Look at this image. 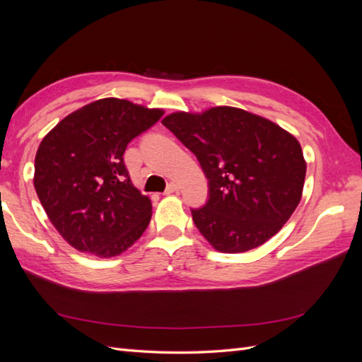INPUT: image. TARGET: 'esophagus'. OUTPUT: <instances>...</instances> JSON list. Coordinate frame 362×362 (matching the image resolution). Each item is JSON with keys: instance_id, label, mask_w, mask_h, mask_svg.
<instances>
[{"instance_id": "34e87169", "label": "esophagus", "mask_w": 362, "mask_h": 362, "mask_svg": "<svg viewBox=\"0 0 362 362\" xmlns=\"http://www.w3.org/2000/svg\"><path fill=\"white\" fill-rule=\"evenodd\" d=\"M180 190V187H178V184H175V182H170L169 185H168V189H166V192H164V194H172V193H177Z\"/></svg>"}]
</instances>
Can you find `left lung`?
<instances>
[{
    "label": "left lung",
    "instance_id": "8db88e82",
    "mask_svg": "<svg viewBox=\"0 0 362 362\" xmlns=\"http://www.w3.org/2000/svg\"><path fill=\"white\" fill-rule=\"evenodd\" d=\"M198 157L210 184L193 222L216 250L264 245L298 208L306 161L300 144L272 120L237 107L175 112L161 120Z\"/></svg>",
    "mask_w": 362,
    "mask_h": 362
}]
</instances>
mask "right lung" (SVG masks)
Listing matches in <instances>:
<instances>
[{
	"label": "right lung",
	"instance_id": "right-lung-1",
	"mask_svg": "<svg viewBox=\"0 0 362 362\" xmlns=\"http://www.w3.org/2000/svg\"><path fill=\"white\" fill-rule=\"evenodd\" d=\"M163 115L161 108L103 98L42 139L33 184L51 223L74 249L112 258L145 233L152 204L131 182L124 152Z\"/></svg>",
	"mask_w": 362,
	"mask_h": 362
}]
</instances>
